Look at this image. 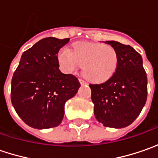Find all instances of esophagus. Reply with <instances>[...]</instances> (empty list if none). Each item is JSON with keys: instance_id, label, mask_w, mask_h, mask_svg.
Here are the masks:
<instances>
[{"instance_id": "34e87169", "label": "esophagus", "mask_w": 158, "mask_h": 158, "mask_svg": "<svg viewBox=\"0 0 158 158\" xmlns=\"http://www.w3.org/2000/svg\"><path fill=\"white\" fill-rule=\"evenodd\" d=\"M79 82H80L81 84H85V83H87V82H85L84 80H82V79H79Z\"/></svg>"}]
</instances>
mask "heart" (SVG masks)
Listing matches in <instances>:
<instances>
[{
    "mask_svg": "<svg viewBox=\"0 0 158 158\" xmlns=\"http://www.w3.org/2000/svg\"><path fill=\"white\" fill-rule=\"evenodd\" d=\"M74 50L63 47L58 53L61 68L73 73L81 66L86 78L93 82H103L111 78L118 67V54L109 45L91 42H76Z\"/></svg>",
    "mask_w": 158,
    "mask_h": 158,
    "instance_id": "obj_1",
    "label": "heart"
}]
</instances>
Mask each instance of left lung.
Wrapping results in <instances>:
<instances>
[{
  "label": "left lung",
  "instance_id": "8db88e82",
  "mask_svg": "<svg viewBox=\"0 0 158 158\" xmlns=\"http://www.w3.org/2000/svg\"><path fill=\"white\" fill-rule=\"evenodd\" d=\"M118 54V67L106 82L89 84L94 114L107 127L122 128L139 116L147 100V75L143 58L132 46L106 41Z\"/></svg>",
  "mask_w": 158,
  "mask_h": 158
}]
</instances>
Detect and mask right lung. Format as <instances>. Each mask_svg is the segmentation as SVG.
<instances>
[{
  "instance_id": "obj_1",
  "label": "right lung",
  "mask_w": 158,
  "mask_h": 158,
  "mask_svg": "<svg viewBox=\"0 0 158 158\" xmlns=\"http://www.w3.org/2000/svg\"><path fill=\"white\" fill-rule=\"evenodd\" d=\"M69 39L46 38L23 53L11 81V103L18 116L37 129L57 127L66 101L81 86L76 76L59 69L58 52Z\"/></svg>"
}]
</instances>
